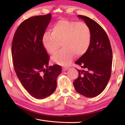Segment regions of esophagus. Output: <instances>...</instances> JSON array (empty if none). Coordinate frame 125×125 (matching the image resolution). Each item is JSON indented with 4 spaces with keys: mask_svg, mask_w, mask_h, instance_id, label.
<instances>
[{
    "mask_svg": "<svg viewBox=\"0 0 125 125\" xmlns=\"http://www.w3.org/2000/svg\"><path fill=\"white\" fill-rule=\"evenodd\" d=\"M68 69V67H63L62 68V71H67Z\"/></svg>",
    "mask_w": 125,
    "mask_h": 125,
    "instance_id": "1",
    "label": "esophagus"
}]
</instances>
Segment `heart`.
Masks as SVG:
<instances>
[{
    "label": "heart",
    "mask_w": 125,
    "mask_h": 125,
    "mask_svg": "<svg viewBox=\"0 0 125 125\" xmlns=\"http://www.w3.org/2000/svg\"><path fill=\"white\" fill-rule=\"evenodd\" d=\"M45 32L42 43L48 53L55 54L62 44L63 48L52 58L57 64L67 66L74 57L83 56L88 51L92 41L90 29L85 23L61 20Z\"/></svg>",
    "instance_id": "heart-1"
}]
</instances>
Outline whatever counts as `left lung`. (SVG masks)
<instances>
[{
  "instance_id": "left-lung-1",
  "label": "left lung",
  "mask_w": 125,
  "mask_h": 125,
  "mask_svg": "<svg viewBox=\"0 0 125 125\" xmlns=\"http://www.w3.org/2000/svg\"><path fill=\"white\" fill-rule=\"evenodd\" d=\"M78 16L90 28L92 41L88 51L75 62L85 70L77 69L79 76L73 85L80 94L93 98L101 94L109 81L113 52L109 37L103 27L87 16Z\"/></svg>"
}]
</instances>
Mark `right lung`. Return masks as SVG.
Returning a JSON list of instances; mask_svg holds the SVG:
<instances>
[{
  "instance_id": "right-lung-1",
  "label": "right lung",
  "mask_w": 125,
  "mask_h": 125,
  "mask_svg": "<svg viewBox=\"0 0 125 125\" xmlns=\"http://www.w3.org/2000/svg\"><path fill=\"white\" fill-rule=\"evenodd\" d=\"M51 14L31 17L21 22L12 41L11 54L15 71L22 86L31 96L42 99L57 87L61 66H49V56L42 43V36Z\"/></svg>"
}]
</instances>
